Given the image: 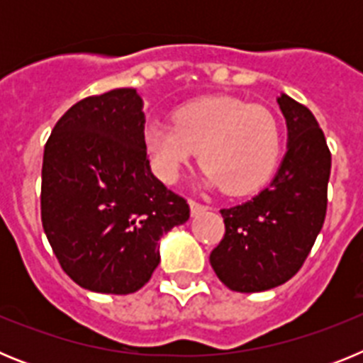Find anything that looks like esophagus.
Returning <instances> with one entry per match:
<instances>
[{
	"label": "esophagus",
	"instance_id": "obj_1",
	"mask_svg": "<svg viewBox=\"0 0 363 363\" xmlns=\"http://www.w3.org/2000/svg\"><path fill=\"white\" fill-rule=\"evenodd\" d=\"M189 205H191V214H192V216H198V214H200V213H203V211L209 209L207 205L200 203V201H196V200H189Z\"/></svg>",
	"mask_w": 363,
	"mask_h": 363
}]
</instances>
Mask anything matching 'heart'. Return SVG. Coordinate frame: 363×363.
Masks as SVG:
<instances>
[{"instance_id":"1","label":"heart","mask_w":363,"mask_h":363,"mask_svg":"<svg viewBox=\"0 0 363 363\" xmlns=\"http://www.w3.org/2000/svg\"><path fill=\"white\" fill-rule=\"evenodd\" d=\"M154 172L174 184L200 150L205 182L230 196L258 191L280 160V127L269 108L236 98H201L172 112V125L145 129Z\"/></svg>"}]
</instances>
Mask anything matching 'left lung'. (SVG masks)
Listing matches in <instances>:
<instances>
[{"label": "left lung", "mask_w": 363, "mask_h": 363, "mask_svg": "<svg viewBox=\"0 0 363 363\" xmlns=\"http://www.w3.org/2000/svg\"><path fill=\"white\" fill-rule=\"evenodd\" d=\"M289 145L269 187L242 205L221 209L225 234L211 252L216 277L233 291L259 293L301 269L327 213L331 150L306 105L278 98Z\"/></svg>", "instance_id": "8db88e82"}]
</instances>
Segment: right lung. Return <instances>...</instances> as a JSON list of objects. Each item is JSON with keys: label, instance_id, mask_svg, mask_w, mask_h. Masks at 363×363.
<instances>
[{"label": "right lung", "instance_id": "right-lung-1", "mask_svg": "<svg viewBox=\"0 0 363 363\" xmlns=\"http://www.w3.org/2000/svg\"><path fill=\"white\" fill-rule=\"evenodd\" d=\"M143 125L136 89H114L72 105L45 143L43 230L83 289H142L160 264V238L189 220L187 200L150 172Z\"/></svg>", "mask_w": 363, "mask_h": 363}]
</instances>
